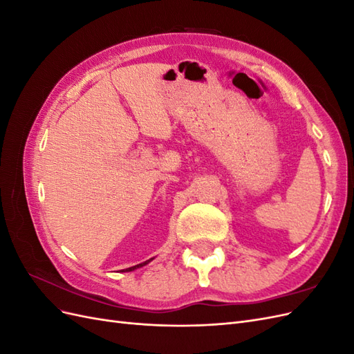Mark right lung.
<instances>
[{
  "instance_id": "obj_1",
  "label": "right lung",
  "mask_w": 354,
  "mask_h": 354,
  "mask_svg": "<svg viewBox=\"0 0 354 354\" xmlns=\"http://www.w3.org/2000/svg\"><path fill=\"white\" fill-rule=\"evenodd\" d=\"M153 259H151V260H147V261H145V263H140V264H137V266H133V267H128V269H125V272H133V270H136V269H138V267H143V266H146L147 263H151Z\"/></svg>"
}]
</instances>
